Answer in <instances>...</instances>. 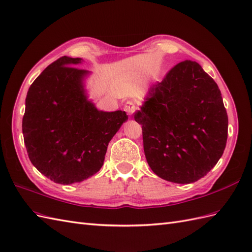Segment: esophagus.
<instances>
[{"mask_svg":"<svg viewBox=\"0 0 252 252\" xmlns=\"http://www.w3.org/2000/svg\"><path fill=\"white\" fill-rule=\"evenodd\" d=\"M136 108H137V105H136V103H135L134 101L127 100V101L126 102V104H125V111H126L128 115H133L134 112L136 111Z\"/></svg>","mask_w":252,"mask_h":252,"instance_id":"1","label":"esophagus"}]
</instances>
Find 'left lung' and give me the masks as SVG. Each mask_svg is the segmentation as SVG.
<instances>
[{
  "instance_id": "8db88e82",
  "label": "left lung",
  "mask_w": 252,
  "mask_h": 252,
  "mask_svg": "<svg viewBox=\"0 0 252 252\" xmlns=\"http://www.w3.org/2000/svg\"><path fill=\"white\" fill-rule=\"evenodd\" d=\"M146 100L134 119L143 128L152 171L180 184L203 178L221 158L228 138V115L215 81L186 60L151 87Z\"/></svg>"
}]
</instances>
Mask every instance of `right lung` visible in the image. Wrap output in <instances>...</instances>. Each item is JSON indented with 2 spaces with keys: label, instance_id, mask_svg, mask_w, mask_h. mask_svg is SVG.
I'll list each match as a JSON object with an SVG mask.
<instances>
[{
  "label": "right lung",
  "instance_id": "1",
  "mask_svg": "<svg viewBox=\"0 0 252 252\" xmlns=\"http://www.w3.org/2000/svg\"><path fill=\"white\" fill-rule=\"evenodd\" d=\"M81 59L63 56L32 84L22 119L24 144L36 168L59 184L80 183L98 172L126 112L98 111L86 100Z\"/></svg>",
  "mask_w": 252,
  "mask_h": 252
}]
</instances>
